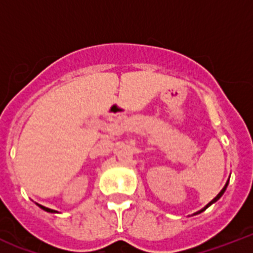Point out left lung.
Listing matches in <instances>:
<instances>
[{
    "label": "left lung",
    "mask_w": 253,
    "mask_h": 253,
    "mask_svg": "<svg viewBox=\"0 0 253 253\" xmlns=\"http://www.w3.org/2000/svg\"><path fill=\"white\" fill-rule=\"evenodd\" d=\"M228 181H230V180H228ZM228 181H227V182H226V185H224V188H223V189H222V190H220V192H219V194H218V196H216V197H215V198H214V200H212V201H210V202H209V204H208V205H206V206H205V208H204V209H202V210H200V211H197V212H194V215H197V214H200V212H202V211H204V210H206V209H208V208H209V206H211V205H212V204H214V202H216V201L219 200L220 197L223 196V193H224V190H226V188H227V185H228Z\"/></svg>",
    "instance_id": "left-lung-1"
}]
</instances>
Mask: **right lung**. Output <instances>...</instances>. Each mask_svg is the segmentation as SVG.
Segmentation results:
<instances>
[{
	"instance_id": "right-lung-1",
	"label": "right lung",
	"mask_w": 253,
	"mask_h": 253,
	"mask_svg": "<svg viewBox=\"0 0 253 253\" xmlns=\"http://www.w3.org/2000/svg\"><path fill=\"white\" fill-rule=\"evenodd\" d=\"M37 205H38V204H37ZM38 206H39V208H41V209H43L44 211H48V212H57V211H55V210H52V209L44 208V206H42V205H38Z\"/></svg>"
}]
</instances>
